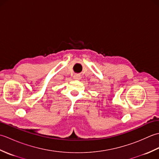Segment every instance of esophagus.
Here are the masks:
<instances>
[{
  "label": "esophagus",
  "instance_id": "1",
  "mask_svg": "<svg viewBox=\"0 0 159 159\" xmlns=\"http://www.w3.org/2000/svg\"><path fill=\"white\" fill-rule=\"evenodd\" d=\"M74 79L76 80H80L81 79V76H80V74H75V75L74 76Z\"/></svg>",
  "mask_w": 159,
  "mask_h": 159
}]
</instances>
